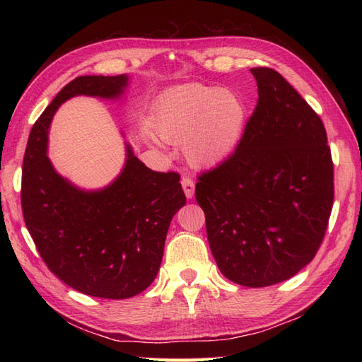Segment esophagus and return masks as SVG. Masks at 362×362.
I'll list each match as a JSON object with an SVG mask.
<instances>
[{
  "label": "esophagus",
  "instance_id": "esophagus-1",
  "mask_svg": "<svg viewBox=\"0 0 362 362\" xmlns=\"http://www.w3.org/2000/svg\"><path fill=\"white\" fill-rule=\"evenodd\" d=\"M180 183H182L183 191H185V196L188 199L193 197L194 196V182H193V179H191V177H188V175H183Z\"/></svg>",
  "mask_w": 362,
  "mask_h": 362
}]
</instances>
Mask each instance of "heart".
Wrapping results in <instances>:
<instances>
[{
	"mask_svg": "<svg viewBox=\"0 0 362 362\" xmlns=\"http://www.w3.org/2000/svg\"><path fill=\"white\" fill-rule=\"evenodd\" d=\"M244 122V107L236 95L214 87H177L161 99L153 130L168 143H182L194 166L216 163L233 148Z\"/></svg>",
	"mask_w": 362,
	"mask_h": 362,
	"instance_id": "1",
	"label": "heart"
}]
</instances>
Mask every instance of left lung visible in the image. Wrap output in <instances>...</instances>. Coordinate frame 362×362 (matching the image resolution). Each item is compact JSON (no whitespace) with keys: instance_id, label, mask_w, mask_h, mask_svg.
Listing matches in <instances>:
<instances>
[{"instance_id":"left-lung-1","label":"left lung","mask_w":362,"mask_h":362,"mask_svg":"<svg viewBox=\"0 0 362 362\" xmlns=\"http://www.w3.org/2000/svg\"><path fill=\"white\" fill-rule=\"evenodd\" d=\"M258 101L236 149L197 177L196 201L222 275L249 288L294 276L316 255L334 201L319 115L272 68H252Z\"/></svg>"}]
</instances>
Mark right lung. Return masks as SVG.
I'll list each match as a JSON object with an SVG mask.
<instances>
[{
	"mask_svg": "<svg viewBox=\"0 0 362 362\" xmlns=\"http://www.w3.org/2000/svg\"><path fill=\"white\" fill-rule=\"evenodd\" d=\"M127 76H79L59 91L30 129L23 158L21 210L45 264L68 286L91 297L129 298L157 276L169 224L187 204L180 175L152 171L127 146L119 177L82 191L46 157L57 107L78 95L118 98Z\"/></svg>",
	"mask_w": 362,
	"mask_h": 362,
	"instance_id": "right-lung-1",
	"label": "right lung"
}]
</instances>
